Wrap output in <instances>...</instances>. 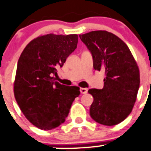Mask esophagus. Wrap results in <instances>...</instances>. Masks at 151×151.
Here are the masks:
<instances>
[{
	"label": "esophagus",
	"instance_id": "obj_1",
	"mask_svg": "<svg viewBox=\"0 0 151 151\" xmlns=\"http://www.w3.org/2000/svg\"><path fill=\"white\" fill-rule=\"evenodd\" d=\"M80 91H81V93H82V94H86V93H87V91H88V89L87 88H81Z\"/></svg>",
	"mask_w": 151,
	"mask_h": 151
}]
</instances>
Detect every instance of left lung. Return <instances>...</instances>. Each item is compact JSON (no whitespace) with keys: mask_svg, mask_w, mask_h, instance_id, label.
Segmentation results:
<instances>
[{"mask_svg":"<svg viewBox=\"0 0 151 151\" xmlns=\"http://www.w3.org/2000/svg\"><path fill=\"white\" fill-rule=\"evenodd\" d=\"M79 37L92 53L93 68L106 75L101 90H88L93 96L90 116L104 125L119 124L136 102L140 84L137 64L127 44L111 32L97 30Z\"/></svg>","mask_w":151,"mask_h":151,"instance_id":"1","label":"left lung"}]
</instances>
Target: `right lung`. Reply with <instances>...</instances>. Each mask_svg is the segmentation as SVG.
<instances>
[{
	"mask_svg": "<svg viewBox=\"0 0 151 151\" xmlns=\"http://www.w3.org/2000/svg\"><path fill=\"white\" fill-rule=\"evenodd\" d=\"M78 44V35L47 34L30 41L21 54L14 81L20 109L32 124L52 130L65 122L79 87L65 86L52 77Z\"/></svg>",
	"mask_w": 151,
	"mask_h": 151,
	"instance_id": "add662e5",
	"label": "right lung"
}]
</instances>
